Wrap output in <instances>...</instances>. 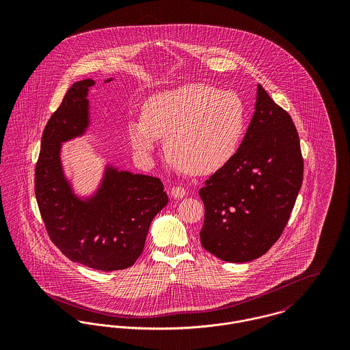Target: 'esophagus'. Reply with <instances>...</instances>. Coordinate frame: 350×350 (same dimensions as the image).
Here are the masks:
<instances>
[{"instance_id":"esophagus-1","label":"esophagus","mask_w":350,"mask_h":350,"mask_svg":"<svg viewBox=\"0 0 350 350\" xmlns=\"http://www.w3.org/2000/svg\"><path fill=\"white\" fill-rule=\"evenodd\" d=\"M170 194H171V197H172V198L182 200V198H185V197L187 196V191H186V189H183V187L178 186V187H172V189H171V191H170Z\"/></svg>"}]
</instances>
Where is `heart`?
<instances>
[{"instance_id": "obj_1", "label": "heart", "mask_w": 350, "mask_h": 350, "mask_svg": "<svg viewBox=\"0 0 350 350\" xmlns=\"http://www.w3.org/2000/svg\"><path fill=\"white\" fill-rule=\"evenodd\" d=\"M245 129L240 97L206 83H186L150 96L143 120L128 124L133 150L150 160L164 137L170 160L182 170L206 175L222 168L236 153Z\"/></svg>"}]
</instances>
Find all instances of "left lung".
Wrapping results in <instances>:
<instances>
[{
    "label": "left lung",
    "instance_id": "left-lung-1",
    "mask_svg": "<svg viewBox=\"0 0 350 350\" xmlns=\"http://www.w3.org/2000/svg\"><path fill=\"white\" fill-rule=\"evenodd\" d=\"M301 180L297 128L257 85L254 113L241 146L200 190L202 247L229 262L258 258L283 233Z\"/></svg>",
    "mask_w": 350,
    "mask_h": 350
}]
</instances>
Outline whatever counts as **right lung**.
<instances>
[{
	"mask_svg": "<svg viewBox=\"0 0 350 350\" xmlns=\"http://www.w3.org/2000/svg\"><path fill=\"white\" fill-rule=\"evenodd\" d=\"M94 85L93 79L75 82L51 116L36 164L35 194L49 236L60 252L74 262L109 272L135 264L150 222L168 197L159 178L120 171L110 163L92 194L75 193L62 163V144L90 128L88 97Z\"/></svg>",
	"mask_w": 350,
	"mask_h": 350,
	"instance_id": "add662e5",
	"label": "right lung"
}]
</instances>
